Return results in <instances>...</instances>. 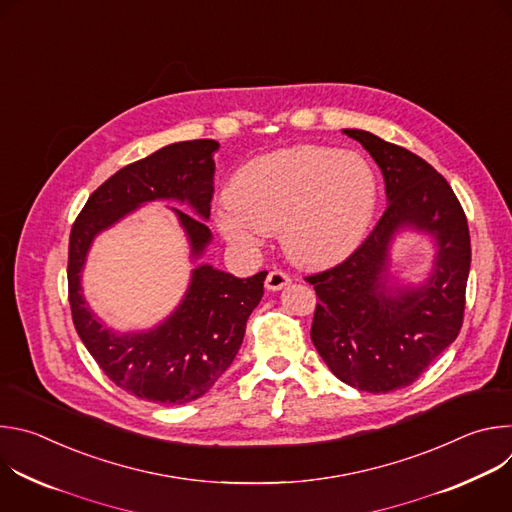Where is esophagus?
I'll use <instances>...</instances> for the list:
<instances>
[{
	"instance_id": "34e87169",
	"label": "esophagus",
	"mask_w": 512,
	"mask_h": 512,
	"mask_svg": "<svg viewBox=\"0 0 512 512\" xmlns=\"http://www.w3.org/2000/svg\"><path fill=\"white\" fill-rule=\"evenodd\" d=\"M289 283H291L289 275L283 273V271H279V269L269 271V273H267V279H265V287H267L269 291H279V289L287 287Z\"/></svg>"
}]
</instances>
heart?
<instances>
[{"label": "heart", "instance_id": "b5f03b06", "mask_svg": "<svg viewBox=\"0 0 512 512\" xmlns=\"http://www.w3.org/2000/svg\"><path fill=\"white\" fill-rule=\"evenodd\" d=\"M216 229L235 247L255 251L277 233L302 267H330L367 237L379 202L367 158L330 145L302 143L243 164L229 182Z\"/></svg>", "mask_w": 512, "mask_h": 512}]
</instances>
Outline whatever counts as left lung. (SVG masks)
<instances>
[{
	"instance_id": "obj_1",
	"label": "left lung",
	"mask_w": 512,
	"mask_h": 512,
	"mask_svg": "<svg viewBox=\"0 0 512 512\" xmlns=\"http://www.w3.org/2000/svg\"><path fill=\"white\" fill-rule=\"evenodd\" d=\"M362 143L385 178L387 210L344 263L306 277L320 298L312 342L346 385L389 393L411 385L458 336L470 273L466 214L442 174L371 131L342 129ZM427 234L436 255L417 286L392 283L388 267L397 234Z\"/></svg>"
}]
</instances>
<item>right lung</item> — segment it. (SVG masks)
<instances>
[{"label": "right lung", "mask_w": 512, "mask_h": 512, "mask_svg": "<svg viewBox=\"0 0 512 512\" xmlns=\"http://www.w3.org/2000/svg\"><path fill=\"white\" fill-rule=\"evenodd\" d=\"M214 139L170 143L133 162L103 182L87 200L70 231L68 302L72 322L103 373L123 391L164 405H184L202 397L235 360L251 312L263 298L267 271L241 279L208 263L194 265L178 308L150 330L107 328L83 296V269L93 241L139 206L172 200L198 261L212 241L204 221L214 192Z\"/></svg>", "instance_id": "add662e5"}]
</instances>
